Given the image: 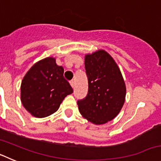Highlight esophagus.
Here are the masks:
<instances>
[{
    "instance_id": "34e87169",
    "label": "esophagus",
    "mask_w": 161,
    "mask_h": 161,
    "mask_svg": "<svg viewBox=\"0 0 161 161\" xmlns=\"http://www.w3.org/2000/svg\"><path fill=\"white\" fill-rule=\"evenodd\" d=\"M70 85H71V86H72V87L73 88V89H74V88H75V83H74L73 80H71V81H70Z\"/></svg>"
}]
</instances>
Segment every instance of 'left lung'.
I'll return each instance as SVG.
<instances>
[{
	"instance_id": "8db88e82",
	"label": "left lung",
	"mask_w": 161,
	"mask_h": 161,
	"mask_svg": "<svg viewBox=\"0 0 161 161\" xmlns=\"http://www.w3.org/2000/svg\"><path fill=\"white\" fill-rule=\"evenodd\" d=\"M89 81L86 97L77 102L80 114L89 122L102 125L114 119L126 99V84L120 68L105 50L85 55Z\"/></svg>"
}]
</instances>
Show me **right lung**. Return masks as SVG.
<instances>
[{"label": "right lung", "mask_w": 161, "mask_h": 161, "mask_svg": "<svg viewBox=\"0 0 161 161\" xmlns=\"http://www.w3.org/2000/svg\"><path fill=\"white\" fill-rule=\"evenodd\" d=\"M73 93L64 77V68L55 58L38 61L29 69L21 84V102L36 118H45L58 110L65 97Z\"/></svg>", "instance_id": "1"}]
</instances>
